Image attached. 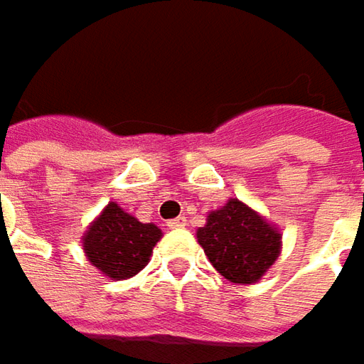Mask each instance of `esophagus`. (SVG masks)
Masks as SVG:
<instances>
[{
  "mask_svg": "<svg viewBox=\"0 0 364 364\" xmlns=\"http://www.w3.org/2000/svg\"><path fill=\"white\" fill-rule=\"evenodd\" d=\"M186 227V218L184 217H178L172 218V220H168V229H184Z\"/></svg>",
  "mask_w": 364,
  "mask_h": 364,
  "instance_id": "1",
  "label": "esophagus"
}]
</instances>
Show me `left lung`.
I'll list each match as a JSON object with an SVG mask.
<instances>
[{
    "label": "left lung",
    "mask_w": 364,
    "mask_h": 364,
    "mask_svg": "<svg viewBox=\"0 0 364 364\" xmlns=\"http://www.w3.org/2000/svg\"><path fill=\"white\" fill-rule=\"evenodd\" d=\"M204 255L225 279L239 286L257 284L282 253V231L239 198L210 210L196 231Z\"/></svg>",
    "instance_id": "8db88e82"
}]
</instances>
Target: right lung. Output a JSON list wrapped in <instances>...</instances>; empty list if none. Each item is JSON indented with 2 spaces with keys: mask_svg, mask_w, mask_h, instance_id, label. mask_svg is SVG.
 <instances>
[{
  "mask_svg": "<svg viewBox=\"0 0 364 364\" xmlns=\"http://www.w3.org/2000/svg\"><path fill=\"white\" fill-rule=\"evenodd\" d=\"M161 235L158 225L141 223L117 203H109L87 227L80 243L92 267L121 282L146 267Z\"/></svg>",
  "mask_w": 364,
  "mask_h": 364,
  "instance_id": "add662e5",
  "label": "right lung"
}]
</instances>
